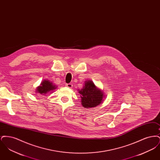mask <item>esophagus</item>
Listing matches in <instances>:
<instances>
[{
    "label": "esophagus",
    "instance_id": "obj_1",
    "mask_svg": "<svg viewBox=\"0 0 160 160\" xmlns=\"http://www.w3.org/2000/svg\"><path fill=\"white\" fill-rule=\"evenodd\" d=\"M66 86L68 87L69 88H72V84L71 83L67 84Z\"/></svg>",
    "mask_w": 160,
    "mask_h": 160
}]
</instances>
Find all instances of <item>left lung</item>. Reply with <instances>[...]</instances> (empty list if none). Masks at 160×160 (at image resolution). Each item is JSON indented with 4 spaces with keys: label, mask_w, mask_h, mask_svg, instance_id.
<instances>
[{
    "label": "left lung",
    "mask_w": 160,
    "mask_h": 160,
    "mask_svg": "<svg viewBox=\"0 0 160 160\" xmlns=\"http://www.w3.org/2000/svg\"><path fill=\"white\" fill-rule=\"evenodd\" d=\"M81 95L82 105L85 108H92L99 105L104 98L102 91L98 89L91 80L84 82L83 88L78 90Z\"/></svg>",
    "instance_id": "left-lung-1"
}]
</instances>
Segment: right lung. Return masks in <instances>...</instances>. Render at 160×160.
Listing matches in <instances>:
<instances>
[{"label": "right lung", "mask_w": 160, "mask_h": 160, "mask_svg": "<svg viewBox=\"0 0 160 160\" xmlns=\"http://www.w3.org/2000/svg\"><path fill=\"white\" fill-rule=\"evenodd\" d=\"M56 88L57 87L49 80H44L41 83L40 86L37 87V92L39 93L44 95L49 92H52L54 89H56Z\"/></svg>", "instance_id": "obj_1"}]
</instances>
